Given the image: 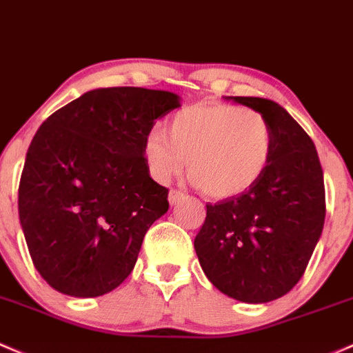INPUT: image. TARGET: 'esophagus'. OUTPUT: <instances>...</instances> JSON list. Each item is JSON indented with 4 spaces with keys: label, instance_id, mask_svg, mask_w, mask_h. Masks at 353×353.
Instances as JSON below:
<instances>
[{
    "label": "esophagus",
    "instance_id": "obj_1",
    "mask_svg": "<svg viewBox=\"0 0 353 353\" xmlns=\"http://www.w3.org/2000/svg\"><path fill=\"white\" fill-rule=\"evenodd\" d=\"M184 198H186V194H184L183 191H177V189H170V191H169V203H170V205H176V203L183 201Z\"/></svg>",
    "mask_w": 353,
    "mask_h": 353
}]
</instances>
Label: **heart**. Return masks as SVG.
Listing matches in <instances>:
<instances>
[{
  "mask_svg": "<svg viewBox=\"0 0 353 353\" xmlns=\"http://www.w3.org/2000/svg\"><path fill=\"white\" fill-rule=\"evenodd\" d=\"M272 130L259 111L228 103H196L179 110L164 130H152L143 155L152 177L169 183L186 170L210 198L247 191L264 176L272 157Z\"/></svg>",
  "mask_w": 353,
  "mask_h": 353,
  "instance_id": "b5f03b06",
  "label": "heart"
}]
</instances>
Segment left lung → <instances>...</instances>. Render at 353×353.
<instances>
[{"label":"left lung","mask_w":353,"mask_h":353,"mask_svg":"<svg viewBox=\"0 0 353 353\" xmlns=\"http://www.w3.org/2000/svg\"><path fill=\"white\" fill-rule=\"evenodd\" d=\"M226 99L259 111L272 130V157L250 189L214 205L194 239L211 284L243 303H269L301 279L325 223V183L318 152L277 103Z\"/></svg>","instance_id":"8db88e82"}]
</instances>
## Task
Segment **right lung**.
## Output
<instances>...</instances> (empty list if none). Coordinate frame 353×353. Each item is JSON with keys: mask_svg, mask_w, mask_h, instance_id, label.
<instances>
[{"mask_svg": "<svg viewBox=\"0 0 353 353\" xmlns=\"http://www.w3.org/2000/svg\"><path fill=\"white\" fill-rule=\"evenodd\" d=\"M177 106L169 91L92 89L37 130L18 213L33 265L55 291L96 298L130 276L147 230L169 210L143 140Z\"/></svg>", "mask_w": 353, "mask_h": 353, "instance_id": "add662e5", "label": "right lung"}]
</instances>
